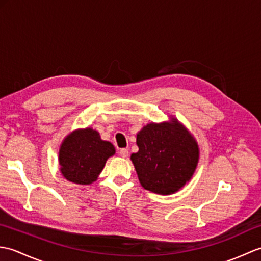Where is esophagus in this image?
<instances>
[{"label":"esophagus","instance_id":"obj_1","mask_svg":"<svg viewBox=\"0 0 261 261\" xmlns=\"http://www.w3.org/2000/svg\"><path fill=\"white\" fill-rule=\"evenodd\" d=\"M119 153H120V156H121V157L125 158V157L129 156V150H127V149H125V148H122V149H120Z\"/></svg>","mask_w":261,"mask_h":261}]
</instances>
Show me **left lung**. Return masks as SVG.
I'll return each mask as SVG.
<instances>
[{
    "label": "left lung",
    "mask_w": 261,
    "mask_h": 261,
    "mask_svg": "<svg viewBox=\"0 0 261 261\" xmlns=\"http://www.w3.org/2000/svg\"><path fill=\"white\" fill-rule=\"evenodd\" d=\"M139 151L131 160L143 188L153 193H175L191 179L198 160L193 137L176 120L150 123L137 135Z\"/></svg>",
    "instance_id": "left-lung-1"
}]
</instances>
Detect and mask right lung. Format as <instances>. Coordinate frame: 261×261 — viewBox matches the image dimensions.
Wrapping results in <instances>:
<instances>
[{
  "mask_svg": "<svg viewBox=\"0 0 261 261\" xmlns=\"http://www.w3.org/2000/svg\"><path fill=\"white\" fill-rule=\"evenodd\" d=\"M114 152L112 143L103 141L97 131L88 127L75 131L60 147V170L67 180L88 185L96 180L108 158Z\"/></svg>",
  "mask_w": 261,
  "mask_h": 261,
  "instance_id": "right-lung-1",
  "label": "right lung"
}]
</instances>
